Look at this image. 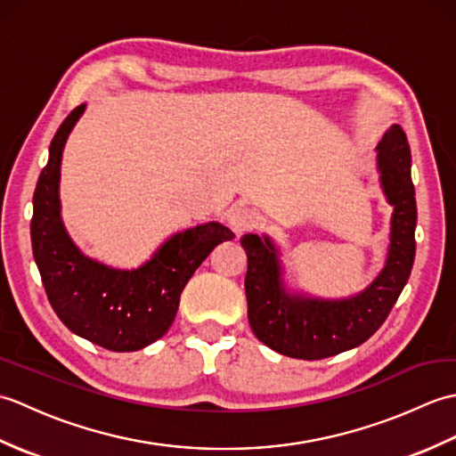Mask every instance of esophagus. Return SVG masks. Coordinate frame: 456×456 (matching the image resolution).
I'll list each match as a JSON object with an SVG mask.
<instances>
[{
  "mask_svg": "<svg viewBox=\"0 0 456 456\" xmlns=\"http://www.w3.org/2000/svg\"><path fill=\"white\" fill-rule=\"evenodd\" d=\"M229 223L237 235L248 233V231L256 229V225H258V213L250 208H237L231 211Z\"/></svg>",
  "mask_w": 456,
  "mask_h": 456,
  "instance_id": "obj_1",
  "label": "esophagus"
}]
</instances>
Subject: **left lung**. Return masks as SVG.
Wrapping results in <instances>:
<instances>
[{
	"label": "left lung",
	"instance_id": "1",
	"mask_svg": "<svg viewBox=\"0 0 456 456\" xmlns=\"http://www.w3.org/2000/svg\"><path fill=\"white\" fill-rule=\"evenodd\" d=\"M382 186L394 206L388 263L361 296L345 302L289 297L280 284L274 247L268 239L243 235L248 266L245 294L248 323L258 341L273 351L319 361L362 345L390 315L408 282L415 258V188L411 182V151L405 131L394 125L378 144Z\"/></svg>",
	"mask_w": 456,
	"mask_h": 456
}]
</instances>
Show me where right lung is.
<instances>
[{"mask_svg": "<svg viewBox=\"0 0 456 456\" xmlns=\"http://www.w3.org/2000/svg\"><path fill=\"white\" fill-rule=\"evenodd\" d=\"M84 105L72 110L51 142L48 162L33 196L31 243L48 302L58 319L108 351H139L168 331L180 294L196 268L233 231L206 223L168 239L151 263L137 270H111L80 255L61 221L58 176L62 147Z\"/></svg>", "mask_w": 456, "mask_h": 456, "instance_id": "add662e5", "label": "right lung"}]
</instances>
